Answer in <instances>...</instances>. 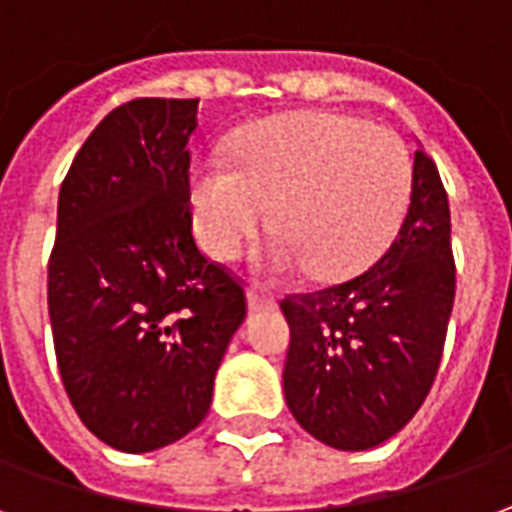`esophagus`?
I'll list each match as a JSON object with an SVG mask.
<instances>
[{
  "label": "esophagus",
  "mask_w": 512,
  "mask_h": 512,
  "mask_svg": "<svg viewBox=\"0 0 512 512\" xmlns=\"http://www.w3.org/2000/svg\"><path fill=\"white\" fill-rule=\"evenodd\" d=\"M248 308L251 311H267V308H275V297L267 292H259L256 286L248 289Z\"/></svg>",
  "instance_id": "esophagus-1"
}]
</instances>
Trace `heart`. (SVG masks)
Listing matches in <instances>:
<instances>
[{
    "label": "heart",
    "instance_id": "1",
    "mask_svg": "<svg viewBox=\"0 0 512 512\" xmlns=\"http://www.w3.org/2000/svg\"><path fill=\"white\" fill-rule=\"evenodd\" d=\"M414 160L387 128L343 114H289L245 130L231 144V169H193L190 204L201 245L229 261L267 226L281 237L264 264L316 281H341L382 256L404 223Z\"/></svg>",
    "mask_w": 512,
    "mask_h": 512
}]
</instances>
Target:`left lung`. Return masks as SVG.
I'll list each match as a JSON object with an SVG mask.
<instances>
[{"instance_id": "1", "label": "left lung", "mask_w": 512, "mask_h": 512, "mask_svg": "<svg viewBox=\"0 0 512 512\" xmlns=\"http://www.w3.org/2000/svg\"><path fill=\"white\" fill-rule=\"evenodd\" d=\"M455 300L450 204L414 152V193L390 248L352 281L281 302L292 327L283 393L294 420L338 450L398 434L439 371Z\"/></svg>"}]
</instances>
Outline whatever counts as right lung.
<instances>
[{
    "mask_svg": "<svg viewBox=\"0 0 512 512\" xmlns=\"http://www.w3.org/2000/svg\"><path fill=\"white\" fill-rule=\"evenodd\" d=\"M199 100L141 98L89 133L59 188L48 316L67 398L100 442L149 453L207 417L242 281L193 240Z\"/></svg>",
    "mask_w": 512,
    "mask_h": 512,
    "instance_id": "1",
    "label": "right lung"
}]
</instances>
